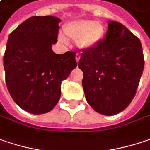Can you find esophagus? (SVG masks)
Segmentation results:
<instances>
[{
    "mask_svg": "<svg viewBox=\"0 0 150 150\" xmlns=\"http://www.w3.org/2000/svg\"><path fill=\"white\" fill-rule=\"evenodd\" d=\"M80 58H81V56H80L79 54H77V55H76V61H77V62H79Z\"/></svg>",
    "mask_w": 150,
    "mask_h": 150,
    "instance_id": "34e87169",
    "label": "esophagus"
}]
</instances>
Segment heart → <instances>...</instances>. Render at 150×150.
<instances>
[{
    "label": "heart",
    "instance_id": "b5f03b06",
    "mask_svg": "<svg viewBox=\"0 0 150 150\" xmlns=\"http://www.w3.org/2000/svg\"><path fill=\"white\" fill-rule=\"evenodd\" d=\"M64 32L75 40L80 49L88 50L97 45L104 37L105 28L102 23L94 20H77L64 27Z\"/></svg>",
    "mask_w": 150,
    "mask_h": 150
}]
</instances>
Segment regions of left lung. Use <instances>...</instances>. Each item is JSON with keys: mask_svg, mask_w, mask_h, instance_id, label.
Here are the masks:
<instances>
[{"mask_svg": "<svg viewBox=\"0 0 150 150\" xmlns=\"http://www.w3.org/2000/svg\"><path fill=\"white\" fill-rule=\"evenodd\" d=\"M144 67L139 39L123 24L110 21L105 38L81 54L79 67L87 102L102 115L120 113L136 94Z\"/></svg>", "mask_w": 150, "mask_h": 150, "instance_id": "8db88e82", "label": "left lung"}]
</instances>
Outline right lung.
<instances>
[{"instance_id": "1", "label": "right lung", "mask_w": 150, "mask_h": 150, "mask_svg": "<svg viewBox=\"0 0 150 150\" xmlns=\"http://www.w3.org/2000/svg\"><path fill=\"white\" fill-rule=\"evenodd\" d=\"M61 19L34 16L22 23L7 40L3 63L6 83L11 98L28 112L50 111L61 97L62 82L76 67V53L52 50Z\"/></svg>"}]
</instances>
